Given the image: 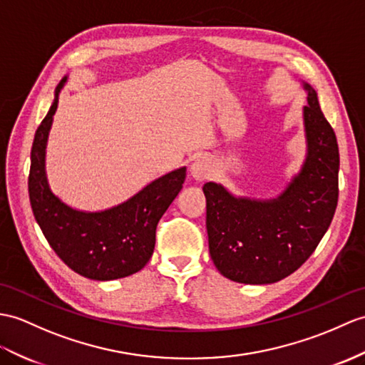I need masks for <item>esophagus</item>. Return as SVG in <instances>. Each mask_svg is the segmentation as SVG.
<instances>
[{
	"instance_id": "esophagus-1",
	"label": "esophagus",
	"mask_w": 365,
	"mask_h": 365,
	"mask_svg": "<svg viewBox=\"0 0 365 365\" xmlns=\"http://www.w3.org/2000/svg\"><path fill=\"white\" fill-rule=\"evenodd\" d=\"M211 171H213V165H211V162L208 158L205 157H200L197 160H194V162L191 163V168H190V173H191V177L194 180H205L210 177Z\"/></svg>"
}]
</instances>
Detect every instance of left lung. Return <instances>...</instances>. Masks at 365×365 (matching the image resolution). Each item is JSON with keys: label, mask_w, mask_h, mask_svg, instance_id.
I'll list each match as a JSON object with an SVG mask.
<instances>
[{"label": "left lung", "mask_w": 365, "mask_h": 365, "mask_svg": "<svg viewBox=\"0 0 365 365\" xmlns=\"http://www.w3.org/2000/svg\"><path fill=\"white\" fill-rule=\"evenodd\" d=\"M307 154L297 174L270 199L235 196L224 185L207 182L210 255L225 278L269 284L295 272L324 238L337 207L339 148L322 113L317 93L302 81Z\"/></svg>", "instance_id": "obj_1"}]
</instances>
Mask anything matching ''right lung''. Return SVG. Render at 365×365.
I'll list each match as a JSON object with an SVG mask.
<instances>
[{
    "instance_id": "obj_1",
    "label": "right lung",
    "mask_w": 365,
    "mask_h": 365,
    "mask_svg": "<svg viewBox=\"0 0 365 365\" xmlns=\"http://www.w3.org/2000/svg\"><path fill=\"white\" fill-rule=\"evenodd\" d=\"M66 81L68 76L57 86L34 137L28 182L32 213L57 257L76 274L98 282L129 277L146 266L154 253L157 224L180 192L186 168L149 182L115 207L83 211L68 205L51 190L46 175L48 137Z\"/></svg>"
}]
</instances>
